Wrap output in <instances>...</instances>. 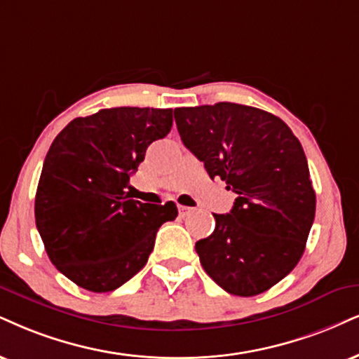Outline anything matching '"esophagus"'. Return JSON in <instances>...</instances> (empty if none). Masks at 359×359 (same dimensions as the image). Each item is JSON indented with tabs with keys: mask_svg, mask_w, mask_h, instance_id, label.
I'll return each mask as SVG.
<instances>
[{
	"mask_svg": "<svg viewBox=\"0 0 359 359\" xmlns=\"http://www.w3.org/2000/svg\"><path fill=\"white\" fill-rule=\"evenodd\" d=\"M178 210H180V216H188V215L191 213V211H193V208H188V206H180Z\"/></svg>",
	"mask_w": 359,
	"mask_h": 359,
	"instance_id": "1",
	"label": "esophagus"
}]
</instances>
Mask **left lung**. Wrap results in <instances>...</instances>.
<instances>
[{
	"label": "left lung",
	"instance_id": "left-lung-1",
	"mask_svg": "<svg viewBox=\"0 0 359 359\" xmlns=\"http://www.w3.org/2000/svg\"><path fill=\"white\" fill-rule=\"evenodd\" d=\"M184 146L238 194L196 243L201 266L228 293L255 296L293 271L316 211L303 146L283 119L236 103L175 109Z\"/></svg>",
	"mask_w": 359,
	"mask_h": 359
}]
</instances>
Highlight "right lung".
<instances>
[{"label": "right lung", "instance_id": "right-lung-1", "mask_svg": "<svg viewBox=\"0 0 359 359\" xmlns=\"http://www.w3.org/2000/svg\"><path fill=\"white\" fill-rule=\"evenodd\" d=\"M172 109H100L76 118L44 158L34 218L51 263L78 286L108 293L148 261L159 226L178 216L172 201L130 200V176L146 148L165 138Z\"/></svg>", "mask_w": 359, "mask_h": 359}]
</instances>
